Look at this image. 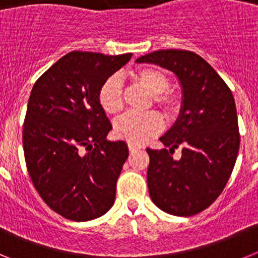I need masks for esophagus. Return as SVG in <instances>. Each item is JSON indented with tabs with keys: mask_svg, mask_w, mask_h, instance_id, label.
<instances>
[{
	"mask_svg": "<svg viewBox=\"0 0 258 258\" xmlns=\"http://www.w3.org/2000/svg\"><path fill=\"white\" fill-rule=\"evenodd\" d=\"M127 147H129V151H131V154H133V152H137V151H140V150L142 149L141 146H136V145H133V143H129V145H127Z\"/></svg>",
	"mask_w": 258,
	"mask_h": 258,
	"instance_id": "esophagus-1",
	"label": "esophagus"
}]
</instances>
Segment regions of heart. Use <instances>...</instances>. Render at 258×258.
<instances>
[{
    "instance_id": "obj_1",
    "label": "heart",
    "mask_w": 258,
    "mask_h": 258,
    "mask_svg": "<svg viewBox=\"0 0 258 258\" xmlns=\"http://www.w3.org/2000/svg\"><path fill=\"white\" fill-rule=\"evenodd\" d=\"M134 84L151 94V103L159 107L168 121L174 120L181 112L182 101L177 93L169 90L170 79L163 70L156 67L137 68L131 74ZM98 103L107 115L116 116L124 108L121 84L116 77H109L98 90ZM163 129L160 115L154 111L141 115L122 116L115 122V136L133 145H141Z\"/></svg>"
}]
</instances>
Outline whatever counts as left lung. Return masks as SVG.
I'll return each instance as SVG.
<instances>
[{
	"label": "left lung",
	"mask_w": 258,
	"mask_h": 258,
	"mask_svg": "<svg viewBox=\"0 0 258 258\" xmlns=\"http://www.w3.org/2000/svg\"><path fill=\"white\" fill-rule=\"evenodd\" d=\"M137 63L174 72L183 94L177 121L160 138L166 149H147L150 197L173 216L200 213L220 197L238 157L240 136L231 90L202 56L187 50H159ZM178 147L182 156L174 161Z\"/></svg>",
	"instance_id": "1"
}]
</instances>
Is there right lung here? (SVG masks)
Listing matches in <instances>:
<instances>
[{
    "label": "right lung",
    "instance_id": "add662e5",
    "mask_svg": "<svg viewBox=\"0 0 258 258\" xmlns=\"http://www.w3.org/2000/svg\"><path fill=\"white\" fill-rule=\"evenodd\" d=\"M131 58L68 52L32 88L23 125L27 169L42 200L67 220H94L113 206L129 151L124 141L106 140L112 125L98 90Z\"/></svg>",
    "mask_w": 258,
    "mask_h": 258
}]
</instances>
